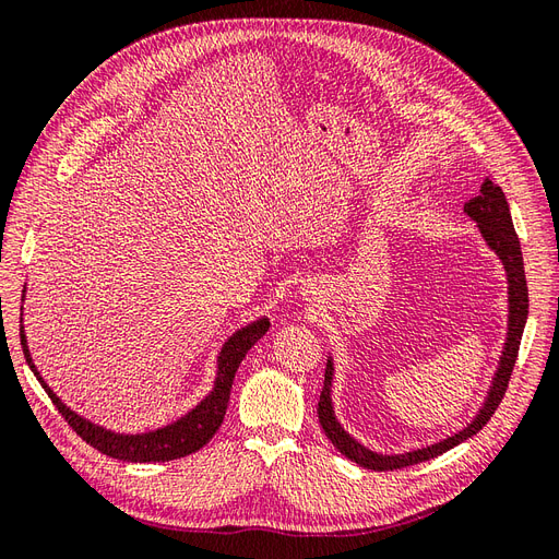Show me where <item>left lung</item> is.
<instances>
[{"instance_id":"1","label":"left lung","mask_w":559,"mask_h":559,"mask_svg":"<svg viewBox=\"0 0 559 559\" xmlns=\"http://www.w3.org/2000/svg\"><path fill=\"white\" fill-rule=\"evenodd\" d=\"M464 212L478 224L485 242L489 249H495L497 257L501 259L506 267V277H509V335H506L503 352H501V361L495 373L492 386H489L487 399L483 403V408L478 415L473 417L471 425H466L462 431H456L454 436H448L445 441L433 443L427 448H419L413 452H403V454H380L364 448L359 441L341 427V421L335 419L333 413V403H331V382H333V359L326 361V376H324V389H321L319 396V421L321 429L329 436V441L341 450L347 460L357 462L364 468H373V471H394L403 466H413L419 462L433 460V456L443 454L452 450L454 445H460L468 441L471 436H476L489 417L495 415L499 408V403L506 394V386H509L513 366L518 359V349L522 341V331L524 324H527V312H530V294H527V277H524V263H522V251H520V240L513 228V218L509 202H506V195L501 191V186H497L492 179H485L480 186V193L476 198H471Z\"/></svg>"}]
</instances>
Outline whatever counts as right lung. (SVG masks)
I'll list each match as a JSON object with an SVG mask.
<instances>
[{"instance_id":"obj_1","label":"right lung","mask_w":559,"mask_h":559,"mask_svg":"<svg viewBox=\"0 0 559 559\" xmlns=\"http://www.w3.org/2000/svg\"><path fill=\"white\" fill-rule=\"evenodd\" d=\"M23 298H25V292H23ZM267 329H270V321L261 317L257 321H251V324H247L245 329L235 331L222 347V352H218L216 380H214L212 392L202 399L191 413H186L183 417L173 421V425L160 427L156 431H146V433H116L105 427L93 425V421H88L86 417H81L74 411L67 408V405L53 394V389L44 382L37 366L32 364L23 326H21V345L32 373L37 376V380L46 389L48 399L53 401L58 413L67 419V425H70L83 441L91 443L103 454L114 456V460L146 464V462L179 460V456L193 454L195 450L210 443V438L218 431V427H222L224 421L228 399H230V386H233L235 373H238V368L245 359V354L251 349L253 343L261 341V337L267 333Z\"/></svg>"}]
</instances>
